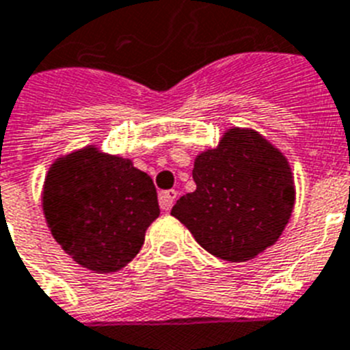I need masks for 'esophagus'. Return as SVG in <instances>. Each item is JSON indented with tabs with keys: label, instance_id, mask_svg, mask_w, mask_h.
Returning a JSON list of instances; mask_svg holds the SVG:
<instances>
[{
	"label": "esophagus",
	"instance_id": "34e87169",
	"mask_svg": "<svg viewBox=\"0 0 350 350\" xmlns=\"http://www.w3.org/2000/svg\"><path fill=\"white\" fill-rule=\"evenodd\" d=\"M175 198H177V191H175V189L161 191L159 193V206H161V209L170 211L173 206V202H175Z\"/></svg>",
	"mask_w": 350,
	"mask_h": 350
}]
</instances>
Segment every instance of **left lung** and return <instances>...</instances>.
Listing matches in <instances>:
<instances>
[{"mask_svg":"<svg viewBox=\"0 0 350 350\" xmlns=\"http://www.w3.org/2000/svg\"><path fill=\"white\" fill-rule=\"evenodd\" d=\"M196 189L173 206L202 248L230 262L254 259L281 238L295 182L281 150L252 129L230 126L195 157Z\"/></svg>","mask_w":350,"mask_h":350,"instance_id":"1","label":"left lung"}]
</instances>
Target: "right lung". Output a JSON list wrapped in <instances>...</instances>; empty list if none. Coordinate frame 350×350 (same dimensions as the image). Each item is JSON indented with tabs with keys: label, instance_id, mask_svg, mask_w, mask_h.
I'll return each mask as SVG.
<instances>
[{
	"label": "right lung",
	"instance_id": "obj_1",
	"mask_svg": "<svg viewBox=\"0 0 350 350\" xmlns=\"http://www.w3.org/2000/svg\"><path fill=\"white\" fill-rule=\"evenodd\" d=\"M42 213L73 261L112 273L139 254L161 209L148 173L89 144L55 159L42 186Z\"/></svg>",
	"mask_w": 350,
	"mask_h": 350
}]
</instances>
